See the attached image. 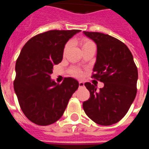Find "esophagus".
<instances>
[{
	"mask_svg": "<svg viewBox=\"0 0 149 149\" xmlns=\"http://www.w3.org/2000/svg\"><path fill=\"white\" fill-rule=\"evenodd\" d=\"M84 85H85V83H84L82 81H79V87H84Z\"/></svg>",
	"mask_w": 149,
	"mask_h": 149,
	"instance_id": "34e87169",
	"label": "esophagus"
}]
</instances>
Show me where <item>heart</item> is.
I'll use <instances>...</instances> for the list:
<instances>
[{
  "label": "heart",
  "instance_id": "1",
  "mask_svg": "<svg viewBox=\"0 0 149 149\" xmlns=\"http://www.w3.org/2000/svg\"><path fill=\"white\" fill-rule=\"evenodd\" d=\"M92 43L93 42H92L91 41L88 40V39H83L82 40V41H81V46H82V47H85V46L88 45V44H92ZM70 43H67V44H66L64 49V53H65V52L68 50V49L70 48ZM73 72H74V74L76 75V76H81V75H82V72L79 70H75Z\"/></svg>",
  "mask_w": 149,
  "mask_h": 149
}]
</instances>
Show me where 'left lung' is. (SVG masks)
<instances>
[{
    "instance_id": "8db88e82",
    "label": "left lung",
    "mask_w": 149,
    "mask_h": 149,
    "mask_svg": "<svg viewBox=\"0 0 149 149\" xmlns=\"http://www.w3.org/2000/svg\"><path fill=\"white\" fill-rule=\"evenodd\" d=\"M97 45L93 77L104 87L85 83L90 97L82 104L85 113L96 123L110 125L120 120L136 97L138 70L129 49L118 39L99 32L83 31Z\"/></svg>"
}]
</instances>
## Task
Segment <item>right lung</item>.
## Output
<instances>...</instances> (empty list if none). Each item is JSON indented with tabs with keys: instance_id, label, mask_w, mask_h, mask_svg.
Wrapping results in <instances>:
<instances>
[{
	"instance_id": "right-lung-1",
	"label": "right lung",
	"mask_w": 149,
	"mask_h": 149,
	"mask_svg": "<svg viewBox=\"0 0 149 149\" xmlns=\"http://www.w3.org/2000/svg\"><path fill=\"white\" fill-rule=\"evenodd\" d=\"M80 30H52L26 43L16 63L14 90L27 118L48 125L60 118L79 82L65 78L62 84L51 79L53 67L60 63L69 39Z\"/></svg>"
}]
</instances>
